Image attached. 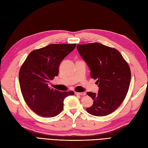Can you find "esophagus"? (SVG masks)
<instances>
[{
  "instance_id": "1",
  "label": "esophagus",
  "mask_w": 148,
  "mask_h": 148,
  "mask_svg": "<svg viewBox=\"0 0 148 148\" xmlns=\"http://www.w3.org/2000/svg\"><path fill=\"white\" fill-rule=\"evenodd\" d=\"M75 95H81V96H84L86 95L85 92H75Z\"/></svg>"
}]
</instances>
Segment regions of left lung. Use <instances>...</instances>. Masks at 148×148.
<instances>
[{
	"mask_svg": "<svg viewBox=\"0 0 148 148\" xmlns=\"http://www.w3.org/2000/svg\"><path fill=\"white\" fill-rule=\"evenodd\" d=\"M77 49L90 69L91 77L97 80L99 87L98 94L87 92L93 100L87 112L95 116L110 114L127 94L131 77L129 66L119 51L101 43L77 45Z\"/></svg>",
	"mask_w": 148,
	"mask_h": 148,
	"instance_id": "obj_1",
	"label": "left lung"
}]
</instances>
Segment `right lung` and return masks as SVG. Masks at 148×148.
<instances>
[{
	"mask_svg": "<svg viewBox=\"0 0 148 148\" xmlns=\"http://www.w3.org/2000/svg\"><path fill=\"white\" fill-rule=\"evenodd\" d=\"M76 44H50L33 50L21 67L19 81L26 104L37 115L53 117L62 111L64 100L73 91H58L49 87L50 80L58 74L61 61Z\"/></svg>",
	"mask_w": 148,
	"mask_h": 148,
	"instance_id": "add662e5",
	"label": "right lung"
}]
</instances>
